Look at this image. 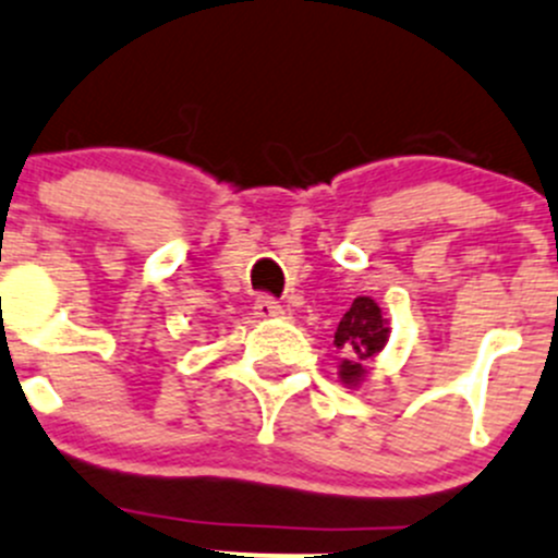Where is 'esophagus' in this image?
<instances>
[{"label": "esophagus", "instance_id": "esophagus-1", "mask_svg": "<svg viewBox=\"0 0 558 558\" xmlns=\"http://www.w3.org/2000/svg\"><path fill=\"white\" fill-rule=\"evenodd\" d=\"M255 314L260 319H271V317H279L281 314V306H279V301L274 295H260L255 301Z\"/></svg>", "mask_w": 558, "mask_h": 558}]
</instances>
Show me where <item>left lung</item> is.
Segmentation results:
<instances>
[{
    "instance_id": "left-lung-1",
    "label": "left lung",
    "mask_w": 558,
    "mask_h": 558,
    "mask_svg": "<svg viewBox=\"0 0 558 558\" xmlns=\"http://www.w3.org/2000/svg\"><path fill=\"white\" fill-rule=\"evenodd\" d=\"M385 341H388V323L383 319L377 303L372 298H355L333 336V344L344 352L339 372L341 379L347 385L357 383L366 374L363 363L377 355Z\"/></svg>"
}]
</instances>
